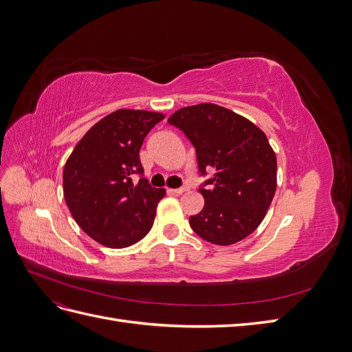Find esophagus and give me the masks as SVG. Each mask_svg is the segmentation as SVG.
<instances>
[{
  "instance_id": "34e87169",
  "label": "esophagus",
  "mask_w": 352,
  "mask_h": 352,
  "mask_svg": "<svg viewBox=\"0 0 352 352\" xmlns=\"http://www.w3.org/2000/svg\"><path fill=\"white\" fill-rule=\"evenodd\" d=\"M185 190H188V188H176V189H170V192H173V194H176V195H180V194H184Z\"/></svg>"
}]
</instances>
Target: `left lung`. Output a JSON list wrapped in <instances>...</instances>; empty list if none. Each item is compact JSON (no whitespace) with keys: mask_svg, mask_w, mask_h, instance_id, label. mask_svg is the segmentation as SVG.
Here are the masks:
<instances>
[{"mask_svg":"<svg viewBox=\"0 0 352 352\" xmlns=\"http://www.w3.org/2000/svg\"><path fill=\"white\" fill-rule=\"evenodd\" d=\"M168 123L195 146L201 176L214 172L199 188L206 204L189 217L190 228L216 245L251 235L276 192L278 162L267 136L245 117L211 102L180 109Z\"/></svg>","mask_w":352,"mask_h":352,"instance_id":"1","label":"left lung"}]
</instances>
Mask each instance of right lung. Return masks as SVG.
Returning a JSON list of instances; mask_svg holds the SVG:
<instances>
[{"instance_id":"1","label":"right lung","mask_w":352,"mask_h":352,"mask_svg":"<svg viewBox=\"0 0 352 352\" xmlns=\"http://www.w3.org/2000/svg\"><path fill=\"white\" fill-rule=\"evenodd\" d=\"M164 114L117 110L83 135L63 172L66 204L80 229L109 248L141 241L153 228L163 188L142 177L140 150L145 136ZM133 174L142 177L138 184Z\"/></svg>"}]
</instances>
